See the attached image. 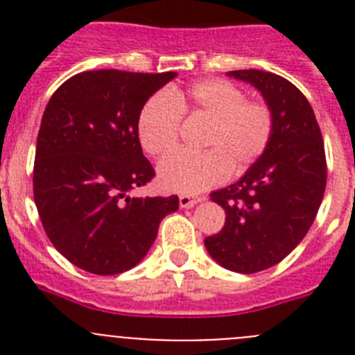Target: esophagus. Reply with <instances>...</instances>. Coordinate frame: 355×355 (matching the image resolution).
Wrapping results in <instances>:
<instances>
[{"label":"esophagus","instance_id":"obj_1","mask_svg":"<svg viewBox=\"0 0 355 355\" xmlns=\"http://www.w3.org/2000/svg\"><path fill=\"white\" fill-rule=\"evenodd\" d=\"M199 197H190V196H181L180 197V206L181 208H192L199 202Z\"/></svg>","mask_w":355,"mask_h":355}]
</instances>
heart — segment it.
Instances as JSON below:
<instances>
[{"label":"heart","mask_w":355,"mask_h":355,"mask_svg":"<svg viewBox=\"0 0 355 355\" xmlns=\"http://www.w3.org/2000/svg\"><path fill=\"white\" fill-rule=\"evenodd\" d=\"M181 115L205 121L202 153H178L158 168L159 184L178 193H200L245 172L268 149L274 137V112L265 101L247 99L231 81L202 80L187 90L156 94L139 117L140 144L147 155L162 158L178 147Z\"/></svg>","instance_id":"b5f03b06"}]
</instances>
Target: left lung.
Instances as JSON below:
<instances>
[{
  "label": "left lung",
  "mask_w": 355,
  "mask_h": 355,
  "mask_svg": "<svg viewBox=\"0 0 355 355\" xmlns=\"http://www.w3.org/2000/svg\"><path fill=\"white\" fill-rule=\"evenodd\" d=\"M227 76L263 94L275 130L265 155L245 175L209 196L224 208L225 224L205 245L227 270L256 274L283 261L307 234L324 199L327 162L315 112L293 83L256 69Z\"/></svg>",
  "instance_id": "obj_1"
}]
</instances>
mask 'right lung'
<instances>
[{
    "instance_id": "1",
    "label": "right lung",
    "mask_w": 355,
    "mask_h": 355,
    "mask_svg": "<svg viewBox=\"0 0 355 355\" xmlns=\"http://www.w3.org/2000/svg\"><path fill=\"white\" fill-rule=\"evenodd\" d=\"M175 72L85 71L56 89L44 110L33 199L55 249L81 270L115 275L155 243L180 197H130L155 178L139 140L144 105Z\"/></svg>"
}]
</instances>
